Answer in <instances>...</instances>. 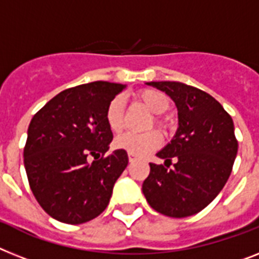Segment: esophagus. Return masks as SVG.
<instances>
[{"label": "esophagus", "instance_id": "34e87169", "mask_svg": "<svg viewBox=\"0 0 259 259\" xmlns=\"http://www.w3.org/2000/svg\"><path fill=\"white\" fill-rule=\"evenodd\" d=\"M128 160H130V163H134V161H138L139 157H136V156L131 155V153H128Z\"/></svg>", "mask_w": 259, "mask_h": 259}]
</instances>
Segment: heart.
Listing matches in <instances>:
<instances>
[{
	"label": "heart",
	"instance_id": "b5f03b06",
	"mask_svg": "<svg viewBox=\"0 0 259 259\" xmlns=\"http://www.w3.org/2000/svg\"><path fill=\"white\" fill-rule=\"evenodd\" d=\"M136 100L142 103L147 110L153 114V121L160 128H168L169 120L161 116L168 108H169V100L165 94L157 90L148 89L139 91L136 94ZM123 116H124V102L120 96H116L111 100L106 110V121L108 127L112 131L117 132L123 125ZM161 144V136L159 132L149 131L145 134H127L120 135L115 140V147L123 149L125 152L131 153L134 156H144L147 153L152 152L156 148H159Z\"/></svg>",
	"mask_w": 259,
	"mask_h": 259
}]
</instances>
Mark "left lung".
<instances>
[{"mask_svg":"<svg viewBox=\"0 0 259 259\" xmlns=\"http://www.w3.org/2000/svg\"><path fill=\"white\" fill-rule=\"evenodd\" d=\"M175 102L179 127L170 143L156 153L170 163H151L143 193L151 208L161 214L183 219L208 206L232 173L238 143L234 124L224 107L209 94L180 82H148Z\"/></svg>","mask_w":259,"mask_h":259,"instance_id":"1","label":"left lung"}]
</instances>
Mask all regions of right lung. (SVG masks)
I'll return each mask as SVG.
<instances>
[{
  "mask_svg": "<svg viewBox=\"0 0 259 259\" xmlns=\"http://www.w3.org/2000/svg\"><path fill=\"white\" fill-rule=\"evenodd\" d=\"M125 84L93 82L67 89L49 100L30 121L23 164L34 197L57 221L78 225L107 208L128 155L110 149L106 121L111 100ZM96 159L89 163V157Z\"/></svg>",
  "mask_w": 259,
  "mask_h": 259,
  "instance_id": "1",
  "label": "right lung"
}]
</instances>
